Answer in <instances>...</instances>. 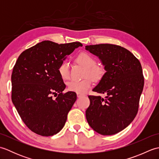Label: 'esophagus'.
I'll return each mask as SVG.
<instances>
[{
  "label": "esophagus",
  "mask_w": 159,
  "mask_h": 159,
  "mask_svg": "<svg viewBox=\"0 0 159 159\" xmlns=\"http://www.w3.org/2000/svg\"><path fill=\"white\" fill-rule=\"evenodd\" d=\"M84 95L83 94H80V93H77V97L78 98H80V97H82V96H83Z\"/></svg>",
  "instance_id": "34e87169"
}]
</instances>
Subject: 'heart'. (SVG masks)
<instances>
[{"label": "heart", "mask_w": 159, "mask_h": 159, "mask_svg": "<svg viewBox=\"0 0 159 159\" xmlns=\"http://www.w3.org/2000/svg\"><path fill=\"white\" fill-rule=\"evenodd\" d=\"M76 61L78 63L85 68V76H89L93 80H100L104 75V69L102 67L96 65V60L90 54L82 52L77 55ZM58 72L60 76L64 80H67L70 77V65L66 61L60 64L58 67ZM92 80L85 79L82 80H72L67 83V88L71 92L77 93H85L92 86Z\"/></svg>", "instance_id": "b5f03b06"}]
</instances>
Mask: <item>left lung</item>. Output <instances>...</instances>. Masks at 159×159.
Listing matches in <instances>:
<instances>
[{
	"mask_svg": "<svg viewBox=\"0 0 159 159\" xmlns=\"http://www.w3.org/2000/svg\"><path fill=\"white\" fill-rule=\"evenodd\" d=\"M85 49L99 57L106 70L93 91L107 96H88L87 122L98 133L112 135L126 128L137 116L144 85L142 67L133 53L120 46L100 43L86 46Z\"/></svg>",
	"mask_w": 159,
	"mask_h": 159,
	"instance_id": "1",
	"label": "left lung"
}]
</instances>
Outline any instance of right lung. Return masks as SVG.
<instances>
[{
	"label": "right lung",
	"instance_id": "add662e5",
	"mask_svg": "<svg viewBox=\"0 0 159 159\" xmlns=\"http://www.w3.org/2000/svg\"><path fill=\"white\" fill-rule=\"evenodd\" d=\"M82 46L80 42L43 41L25 50L17 59L11 74V100L33 133L52 136L63 128L77 96L74 92H63L66 85L58 67L66 56Z\"/></svg>",
	"mask_w": 159,
	"mask_h": 159
}]
</instances>
